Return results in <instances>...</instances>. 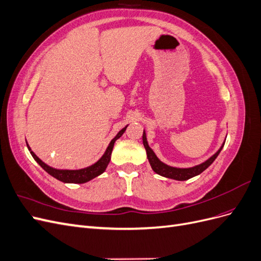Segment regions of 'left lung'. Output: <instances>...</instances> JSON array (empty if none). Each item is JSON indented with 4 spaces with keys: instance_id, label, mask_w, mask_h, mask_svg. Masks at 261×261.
Listing matches in <instances>:
<instances>
[{
    "instance_id": "1",
    "label": "left lung",
    "mask_w": 261,
    "mask_h": 261,
    "mask_svg": "<svg viewBox=\"0 0 261 261\" xmlns=\"http://www.w3.org/2000/svg\"><path fill=\"white\" fill-rule=\"evenodd\" d=\"M143 143H144V146H145V149H146L149 163H150V165H151L152 170L156 173V174H159V175L164 176V177H168V178L176 179V180H186V179L192 178L196 175H199L200 173H202L213 161L216 160V158L219 155L220 151L222 150V148L224 146V144L221 146V148L218 150V151L215 154H213L211 158H209V159L206 162H203L199 165H196V167H194V168L178 169V168H173V167H170V165L164 164L163 162H161L159 159H158L156 155L152 151V149L148 146L145 132L143 134Z\"/></svg>"
}]
</instances>
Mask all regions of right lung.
<instances>
[{"label": "right lung", "mask_w": 261, "mask_h": 261, "mask_svg": "<svg viewBox=\"0 0 261 261\" xmlns=\"http://www.w3.org/2000/svg\"><path fill=\"white\" fill-rule=\"evenodd\" d=\"M126 127H127V126H126ZM126 127H124L123 129L118 132L117 135L111 140V143H110V145L108 146L105 154L101 156V159L99 161L90 165V167H88V168L81 169V170H58V169L51 168V167H49V165H46L44 162H42L40 159H39V158L33 151H31V149L28 145H27V147H28L29 151H30L31 155H33L34 159L39 163V165H40V167L45 172H48L50 175H52L53 177H55L61 181H64V183L83 184L94 177H97L98 175L102 174V173L106 171L110 160H111V153H112L114 143L116 141V139H118L123 135L124 132L126 130Z\"/></svg>", "instance_id": "1"}]
</instances>
